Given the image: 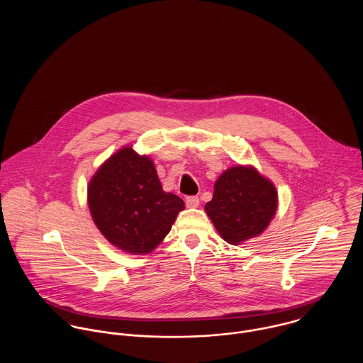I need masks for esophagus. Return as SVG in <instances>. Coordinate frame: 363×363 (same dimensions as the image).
I'll use <instances>...</instances> for the list:
<instances>
[{
	"label": "esophagus",
	"instance_id": "1",
	"mask_svg": "<svg viewBox=\"0 0 363 363\" xmlns=\"http://www.w3.org/2000/svg\"><path fill=\"white\" fill-rule=\"evenodd\" d=\"M186 206L190 208L199 207L200 199L197 196H189V197H186Z\"/></svg>",
	"mask_w": 363,
	"mask_h": 363
}]
</instances>
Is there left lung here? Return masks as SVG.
<instances>
[{
  "mask_svg": "<svg viewBox=\"0 0 363 363\" xmlns=\"http://www.w3.org/2000/svg\"><path fill=\"white\" fill-rule=\"evenodd\" d=\"M277 207L278 194L269 180L253 167L235 166L216 180L206 211L223 240L239 245L262 233Z\"/></svg>",
  "mask_w": 363,
  "mask_h": 363,
  "instance_id": "obj_1",
  "label": "left lung"
}]
</instances>
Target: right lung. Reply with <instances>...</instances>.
Instances as JSON below:
<instances>
[{
    "mask_svg": "<svg viewBox=\"0 0 363 363\" xmlns=\"http://www.w3.org/2000/svg\"><path fill=\"white\" fill-rule=\"evenodd\" d=\"M88 204L104 238L133 255L152 252L184 209L180 197L162 190L154 162L133 148L120 150L95 173Z\"/></svg>",
    "mask_w": 363,
    "mask_h": 363,
    "instance_id": "add662e5",
    "label": "right lung"
}]
</instances>
